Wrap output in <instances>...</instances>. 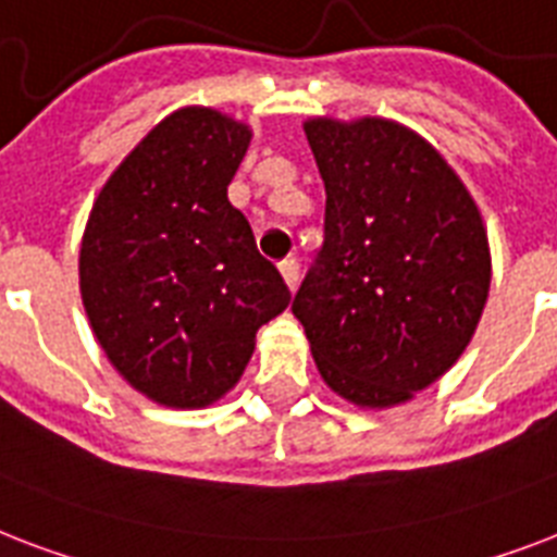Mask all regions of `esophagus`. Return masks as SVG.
<instances>
[{
    "label": "esophagus",
    "instance_id": "34e87169",
    "mask_svg": "<svg viewBox=\"0 0 557 557\" xmlns=\"http://www.w3.org/2000/svg\"><path fill=\"white\" fill-rule=\"evenodd\" d=\"M280 274H283L286 286L294 292L297 283H300V263H297V260H283V263H280Z\"/></svg>",
    "mask_w": 557,
    "mask_h": 557
}]
</instances>
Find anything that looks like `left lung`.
<instances>
[{"label": "left lung", "mask_w": 557, "mask_h": 557, "mask_svg": "<svg viewBox=\"0 0 557 557\" xmlns=\"http://www.w3.org/2000/svg\"><path fill=\"white\" fill-rule=\"evenodd\" d=\"M325 237L292 311L323 381L357 406L406 404L472 341L492 280L467 185L426 139L381 116L306 125Z\"/></svg>", "instance_id": "left-lung-1"}]
</instances>
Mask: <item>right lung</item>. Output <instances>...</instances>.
I'll use <instances>...</instances> for the list:
<instances>
[{"label": "right lung", "mask_w": 557, "mask_h": 557, "mask_svg": "<svg viewBox=\"0 0 557 557\" xmlns=\"http://www.w3.org/2000/svg\"><path fill=\"white\" fill-rule=\"evenodd\" d=\"M251 131L180 108L108 176L79 248V292L99 346L146 397L214 404L239 381L257 329L292 300L260 257L228 183Z\"/></svg>", "instance_id": "obj_1"}]
</instances>
